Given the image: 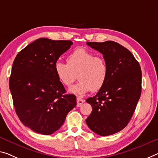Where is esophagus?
<instances>
[{
	"mask_svg": "<svg viewBox=\"0 0 158 158\" xmlns=\"http://www.w3.org/2000/svg\"><path fill=\"white\" fill-rule=\"evenodd\" d=\"M84 102L85 100L83 99H81V98H77V106H81Z\"/></svg>",
	"mask_w": 158,
	"mask_h": 158,
	"instance_id": "esophagus-1",
	"label": "esophagus"
}]
</instances>
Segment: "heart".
Segmentation results:
<instances>
[{
  "instance_id": "b5f03b06",
  "label": "heart",
  "mask_w": 158,
  "mask_h": 158,
  "mask_svg": "<svg viewBox=\"0 0 158 158\" xmlns=\"http://www.w3.org/2000/svg\"><path fill=\"white\" fill-rule=\"evenodd\" d=\"M67 64L56 60L54 65L55 75L60 83L69 86L77 73L79 82L69 89L70 93L82 95L89 91L102 88L108 77L106 60L85 48H77L67 57Z\"/></svg>"
}]
</instances>
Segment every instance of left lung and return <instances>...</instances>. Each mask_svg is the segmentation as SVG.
I'll use <instances>...</instances> for the list:
<instances>
[{"label":"left lung","instance_id":"1","mask_svg":"<svg viewBox=\"0 0 158 158\" xmlns=\"http://www.w3.org/2000/svg\"><path fill=\"white\" fill-rule=\"evenodd\" d=\"M87 44L102 54L109 72L102 88L86 99L93 108L86 123L99 135L114 134L127 127L139 100L140 66L131 52L115 42H88Z\"/></svg>","mask_w":158,"mask_h":158}]
</instances>
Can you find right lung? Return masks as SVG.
Instances as JSON below:
<instances>
[{
    "label": "right lung",
    "instance_id": "1",
    "mask_svg": "<svg viewBox=\"0 0 158 158\" xmlns=\"http://www.w3.org/2000/svg\"><path fill=\"white\" fill-rule=\"evenodd\" d=\"M73 44L69 40L40 38L16 56L9 79L17 115L31 130L50 135L64 124L68 113L76 106L74 94L56 76L54 63Z\"/></svg>",
    "mask_w": 158,
    "mask_h": 158
}]
</instances>
